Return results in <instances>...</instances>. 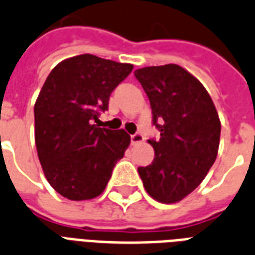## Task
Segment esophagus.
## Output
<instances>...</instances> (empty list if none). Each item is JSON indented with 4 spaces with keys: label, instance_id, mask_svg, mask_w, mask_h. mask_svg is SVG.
I'll return each mask as SVG.
<instances>
[{
    "label": "esophagus",
    "instance_id": "34e87169",
    "mask_svg": "<svg viewBox=\"0 0 255 255\" xmlns=\"http://www.w3.org/2000/svg\"><path fill=\"white\" fill-rule=\"evenodd\" d=\"M144 140V137H143V135L141 133H133V135H131V143L132 144H137V143H141V141Z\"/></svg>",
    "mask_w": 255,
    "mask_h": 255
}]
</instances>
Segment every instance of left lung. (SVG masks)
Wrapping results in <instances>:
<instances>
[{
	"mask_svg": "<svg viewBox=\"0 0 255 255\" xmlns=\"http://www.w3.org/2000/svg\"><path fill=\"white\" fill-rule=\"evenodd\" d=\"M135 77L160 131L158 140H148L155 151L152 163L137 172L149 197L176 203L202 183L217 159L218 112L201 81L176 64L140 68Z\"/></svg>",
	"mask_w": 255,
	"mask_h": 255,
	"instance_id": "left-lung-1",
	"label": "left lung"
}]
</instances>
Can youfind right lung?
Here are the masks:
<instances>
[{"label":"right lung","instance_id":"1","mask_svg":"<svg viewBox=\"0 0 255 255\" xmlns=\"http://www.w3.org/2000/svg\"><path fill=\"white\" fill-rule=\"evenodd\" d=\"M132 68L80 54L57 64L46 77L34 104V140L46 180L64 198L99 197L124 156L131 143L127 132L93 123Z\"/></svg>","mask_w":255,"mask_h":255}]
</instances>
